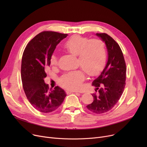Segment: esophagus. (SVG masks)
<instances>
[{"instance_id":"34e87169","label":"esophagus","mask_w":147,"mask_h":147,"mask_svg":"<svg viewBox=\"0 0 147 147\" xmlns=\"http://www.w3.org/2000/svg\"><path fill=\"white\" fill-rule=\"evenodd\" d=\"M68 92H69V93H79V92H78V91H75V90H68Z\"/></svg>"}]
</instances>
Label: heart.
<instances>
[{"instance_id": "obj_1", "label": "heart", "mask_w": 147, "mask_h": 147, "mask_svg": "<svg viewBox=\"0 0 147 147\" xmlns=\"http://www.w3.org/2000/svg\"><path fill=\"white\" fill-rule=\"evenodd\" d=\"M64 49L69 53L78 57V64L89 76H95L103 68L106 60V49L104 43L99 39L89 40L88 37L79 35L69 37L64 44ZM51 64H58V57L53 55ZM84 74L81 70H76L65 74L59 83L62 86L71 90H78L82 87Z\"/></svg>"}]
</instances>
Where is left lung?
Instances as JSON below:
<instances>
[{
	"label": "left lung",
	"instance_id": "1",
	"mask_svg": "<svg viewBox=\"0 0 147 147\" xmlns=\"http://www.w3.org/2000/svg\"><path fill=\"white\" fill-rule=\"evenodd\" d=\"M96 35L105 43L108 61L102 71L92 83L98 93L92 94L94 101L86 107L92 113L102 114L112 109L120 99L126 85V67L119 44L106 33Z\"/></svg>",
	"mask_w": 147,
	"mask_h": 147
}]
</instances>
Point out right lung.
I'll list each match as a JSON object with an SVG mask.
<instances>
[{"instance_id": "1", "label": "right lung", "mask_w": 147, "mask_h": 147, "mask_svg": "<svg viewBox=\"0 0 147 147\" xmlns=\"http://www.w3.org/2000/svg\"><path fill=\"white\" fill-rule=\"evenodd\" d=\"M68 36L55 32H43L27 45L21 62L22 87L28 101L37 110L48 113L56 110L66 96L65 91L56 86L49 89L44 79L45 69L57 45Z\"/></svg>"}]
</instances>
